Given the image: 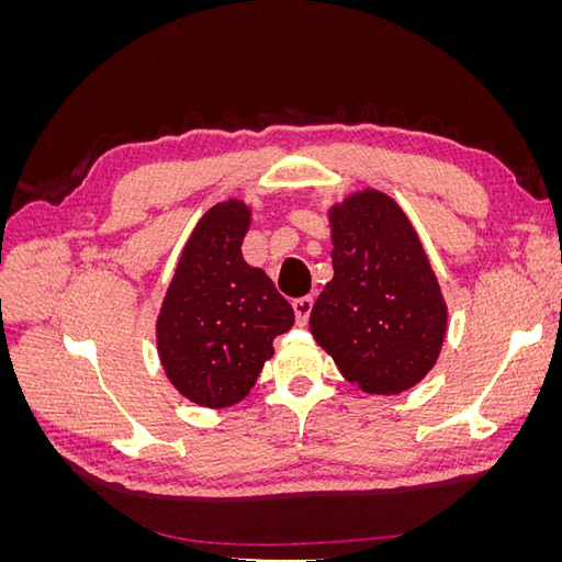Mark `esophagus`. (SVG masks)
<instances>
[{
    "mask_svg": "<svg viewBox=\"0 0 562 562\" xmlns=\"http://www.w3.org/2000/svg\"><path fill=\"white\" fill-rule=\"evenodd\" d=\"M312 307H314V300L307 295V297H297L293 302V312H295V321L297 326H304V323L310 321V314H312Z\"/></svg>",
    "mask_w": 562,
    "mask_h": 562,
    "instance_id": "esophagus-1",
    "label": "esophagus"
}]
</instances>
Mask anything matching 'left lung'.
<instances>
[{
  "label": "left lung",
  "mask_w": 562,
  "mask_h": 562,
  "mask_svg": "<svg viewBox=\"0 0 562 562\" xmlns=\"http://www.w3.org/2000/svg\"><path fill=\"white\" fill-rule=\"evenodd\" d=\"M333 279L310 330L342 378L366 394L396 396L436 366L448 307L419 236L398 203L361 190L328 211Z\"/></svg>",
  "instance_id": "8db88e82"
}]
</instances>
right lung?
<instances>
[{"instance_id":"1","label":"right lung","mask_w":562,"mask_h":562,"mask_svg":"<svg viewBox=\"0 0 562 562\" xmlns=\"http://www.w3.org/2000/svg\"><path fill=\"white\" fill-rule=\"evenodd\" d=\"M250 206L215 203L187 239L157 318V349L166 378L201 407H229L248 396L274 337L291 330L293 307L241 244Z\"/></svg>"}]
</instances>
